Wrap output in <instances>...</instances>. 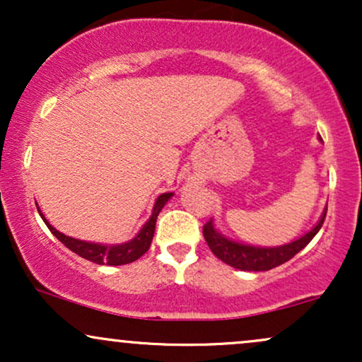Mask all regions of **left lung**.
I'll use <instances>...</instances> for the list:
<instances>
[{"mask_svg": "<svg viewBox=\"0 0 362 362\" xmlns=\"http://www.w3.org/2000/svg\"><path fill=\"white\" fill-rule=\"evenodd\" d=\"M325 216L327 207L323 209L322 216H320L318 223L311 228L308 233H305L291 243L279 245V247H255V245L236 242V240H231L223 233H219L213 219H209L202 233H204V238L207 245H209L211 252L218 259H221L224 264L247 272L271 271L277 265L293 259L298 252H301L313 240V236L318 233L323 221H325Z\"/></svg>", "mask_w": 362, "mask_h": 362, "instance_id": "left-lung-1", "label": "left lung"}]
</instances>
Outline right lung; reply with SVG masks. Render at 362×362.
I'll return each instance as SVG.
<instances>
[{"label":"right lung","instance_id":"1","mask_svg":"<svg viewBox=\"0 0 362 362\" xmlns=\"http://www.w3.org/2000/svg\"><path fill=\"white\" fill-rule=\"evenodd\" d=\"M173 197V192H165L156 199L155 206H153V213L149 216V219L143 224V228L139 230V233L132 240H129L126 243H117V245H103V243H93V242H85V240H76L71 236L61 233L56 228L52 226L47 219L44 218V214L40 213V218L44 219V223L47 224V228L51 230V233L56 236L59 242L68 247L69 250L76 253V255L83 257V259L95 262L98 265H124L131 264V262L138 260L141 255L148 252L149 245H151L153 235H155V226H156V218L160 214V211L163 209V206L167 204L170 199ZM39 209V207H37Z\"/></svg>","mask_w":362,"mask_h":362}]
</instances>
